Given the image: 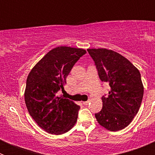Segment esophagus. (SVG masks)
I'll use <instances>...</instances> for the list:
<instances>
[{
  "label": "esophagus",
  "instance_id": "esophagus-1",
  "mask_svg": "<svg viewBox=\"0 0 155 155\" xmlns=\"http://www.w3.org/2000/svg\"><path fill=\"white\" fill-rule=\"evenodd\" d=\"M90 101H86V102H83V104H84V105H87L88 104H89Z\"/></svg>",
  "mask_w": 155,
  "mask_h": 155
}]
</instances>
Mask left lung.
Returning <instances> with one entry per match:
<instances>
[{
    "label": "left lung",
    "mask_w": 155,
    "mask_h": 155,
    "mask_svg": "<svg viewBox=\"0 0 155 155\" xmlns=\"http://www.w3.org/2000/svg\"><path fill=\"white\" fill-rule=\"evenodd\" d=\"M100 80L110 86L102 97V109L95 113L98 124L118 131L130 124L140 109L143 86L140 71L120 53L106 49H87Z\"/></svg>",
    "instance_id": "left-lung-1"
}]
</instances>
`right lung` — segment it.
<instances>
[{
	"label": "right lung",
	"mask_w": 155,
	"mask_h": 155,
	"mask_svg": "<svg viewBox=\"0 0 155 155\" xmlns=\"http://www.w3.org/2000/svg\"><path fill=\"white\" fill-rule=\"evenodd\" d=\"M86 51L59 46L46 53L27 78L25 101L30 116L51 134H65L76 124L80 106L59 96L74 65Z\"/></svg>",
	"instance_id": "1"
}]
</instances>
